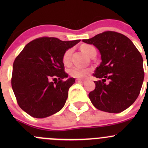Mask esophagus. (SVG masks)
<instances>
[{
  "instance_id": "obj_1",
  "label": "esophagus",
  "mask_w": 148,
  "mask_h": 148,
  "mask_svg": "<svg viewBox=\"0 0 148 148\" xmlns=\"http://www.w3.org/2000/svg\"><path fill=\"white\" fill-rule=\"evenodd\" d=\"M76 82L78 83H84V80H82V79H77L76 80Z\"/></svg>"
}]
</instances>
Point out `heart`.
Masks as SVG:
<instances>
[{
  "instance_id": "obj_1",
  "label": "heart",
  "mask_w": 148,
  "mask_h": 148,
  "mask_svg": "<svg viewBox=\"0 0 148 148\" xmlns=\"http://www.w3.org/2000/svg\"><path fill=\"white\" fill-rule=\"evenodd\" d=\"M82 51L87 56H89L90 53L93 50H95V48L91 45L88 44H83L81 46ZM71 49H68L64 52V53L62 56V62L64 65H68L70 63V58L71 54ZM69 74L71 77H74L77 79H84L86 76L91 72V70L89 69H82L78 67H73L69 70Z\"/></svg>"
}]
</instances>
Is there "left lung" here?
<instances>
[{"label":"left lung","instance_id":"1","mask_svg":"<svg viewBox=\"0 0 148 148\" xmlns=\"http://www.w3.org/2000/svg\"><path fill=\"white\" fill-rule=\"evenodd\" d=\"M83 42L99 49L102 62L93 74L95 89L89 94L97 109L119 113L132 105L140 92L144 69L141 53L129 38L114 31H104ZM109 84L104 83L106 80Z\"/></svg>","mask_w":148,"mask_h":148}]
</instances>
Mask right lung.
<instances>
[{
    "instance_id": "1",
    "label": "right lung",
    "mask_w": 148,
    "mask_h": 148,
    "mask_svg": "<svg viewBox=\"0 0 148 148\" xmlns=\"http://www.w3.org/2000/svg\"><path fill=\"white\" fill-rule=\"evenodd\" d=\"M80 40L63 41L53 37L36 38L15 59L11 85L19 107L31 117L44 118L60 111L75 82L64 71L62 56ZM58 78L53 83L51 79Z\"/></svg>"
}]
</instances>
